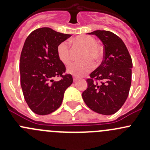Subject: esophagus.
<instances>
[{
    "instance_id": "34e87169",
    "label": "esophagus",
    "mask_w": 150,
    "mask_h": 150,
    "mask_svg": "<svg viewBox=\"0 0 150 150\" xmlns=\"http://www.w3.org/2000/svg\"><path fill=\"white\" fill-rule=\"evenodd\" d=\"M78 78H77V77H75V76H73V81H75H75H78Z\"/></svg>"
}]
</instances>
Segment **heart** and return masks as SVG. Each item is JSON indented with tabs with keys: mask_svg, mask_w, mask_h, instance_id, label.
<instances>
[{
	"mask_svg": "<svg viewBox=\"0 0 150 150\" xmlns=\"http://www.w3.org/2000/svg\"><path fill=\"white\" fill-rule=\"evenodd\" d=\"M73 41L75 44L84 48L83 58L86 59L82 62L72 63L67 67V72L76 76H83L93 69L94 63L92 59L96 62L100 61L103 57V48L96 43L94 38L88 35L76 36ZM57 53L59 59L63 64H69L70 63L72 59L70 51L66 41L62 42L57 46Z\"/></svg>",
	"mask_w": 150,
	"mask_h": 150,
	"instance_id": "obj_1",
	"label": "heart"
}]
</instances>
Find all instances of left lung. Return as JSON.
Masks as SVG:
<instances>
[{"instance_id":"1","label":"left lung","mask_w":150,"mask_h":150,"mask_svg":"<svg viewBox=\"0 0 150 150\" xmlns=\"http://www.w3.org/2000/svg\"><path fill=\"white\" fill-rule=\"evenodd\" d=\"M97 36L104 45L102 64L86 80L88 88L82 97L91 110L110 115L117 112L125 103L131 84V55L120 38L106 30L88 33Z\"/></svg>"}]
</instances>
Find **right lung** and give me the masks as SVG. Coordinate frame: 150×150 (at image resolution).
I'll return each mask as SVG.
<instances>
[{"label":"right lung","instance_id":"obj_1","mask_svg":"<svg viewBox=\"0 0 150 150\" xmlns=\"http://www.w3.org/2000/svg\"><path fill=\"white\" fill-rule=\"evenodd\" d=\"M70 36L42 28L32 32L25 40L19 63L20 83L25 101L35 114L45 115L57 110L73 82L57 53V46ZM56 76L61 79L54 81Z\"/></svg>","mask_w":150,"mask_h":150}]
</instances>
